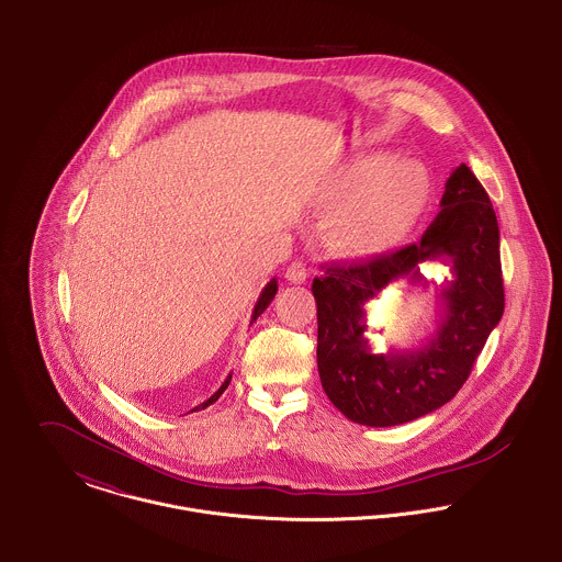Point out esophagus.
I'll return each instance as SVG.
<instances>
[{
  "mask_svg": "<svg viewBox=\"0 0 562 562\" xmlns=\"http://www.w3.org/2000/svg\"><path fill=\"white\" fill-rule=\"evenodd\" d=\"M307 277H310L307 266H305L301 259L292 261V263L288 266V270H285V279H288L290 283H305Z\"/></svg>",
  "mask_w": 562,
  "mask_h": 562,
  "instance_id": "34e87169",
  "label": "esophagus"
}]
</instances>
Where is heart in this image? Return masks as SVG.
Returning <instances> with one entry per match:
<instances>
[{"label":"heart","mask_w":562,"mask_h":562,"mask_svg":"<svg viewBox=\"0 0 562 562\" xmlns=\"http://www.w3.org/2000/svg\"><path fill=\"white\" fill-rule=\"evenodd\" d=\"M318 201L326 210L345 205L328 225V246L346 257H370L413 229L430 201V177L419 161L374 154L328 175Z\"/></svg>","instance_id":"obj_1"}]
</instances>
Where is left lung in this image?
I'll use <instances>...</instances> for the list:
<instances>
[{
	"label": "left lung",
	"instance_id": "1",
	"mask_svg": "<svg viewBox=\"0 0 562 562\" xmlns=\"http://www.w3.org/2000/svg\"><path fill=\"white\" fill-rule=\"evenodd\" d=\"M432 258L450 262L456 274L440 295L436 335L419 349L372 353L362 335L367 301L398 278L418 280V263ZM312 292L322 387L348 419L398 426L452 401L504 314L497 218L470 166L452 170L441 212L422 240L363 263L328 266Z\"/></svg>",
	"mask_w": 562,
	"mask_h": 562
}]
</instances>
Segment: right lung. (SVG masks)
<instances>
[{"label":"right lung","mask_w":562,"mask_h":562,"mask_svg":"<svg viewBox=\"0 0 562 562\" xmlns=\"http://www.w3.org/2000/svg\"><path fill=\"white\" fill-rule=\"evenodd\" d=\"M274 294H277V279H272V281H270V283H268V285H266V288H263V292H261V294H259V301H257V305H255V310H252V316H250V324H252V322L257 321V318H259V316H261V314H263V310H266V307H268V305H270V303H272V299H274ZM229 383H232V374H229V376H227V379H225V383H223V385H221V390H218V392H216V394H214V396H212V398H207V401L203 402V404H199V406H194V408H192V411H199V408H205V406H210V404H212V402L218 401V398H221V394H223V392H225V390H227V387H229Z\"/></svg>","instance_id":"obj_1"}]
</instances>
